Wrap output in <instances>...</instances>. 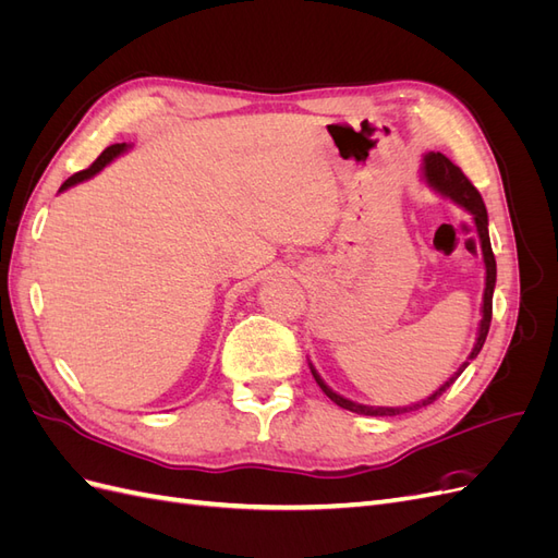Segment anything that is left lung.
Instances as JSON below:
<instances>
[{
	"label": "left lung",
	"instance_id": "left-lung-1",
	"mask_svg": "<svg viewBox=\"0 0 558 558\" xmlns=\"http://www.w3.org/2000/svg\"><path fill=\"white\" fill-rule=\"evenodd\" d=\"M424 170H426V179L430 185H435L437 191L445 193L447 197H451L453 202H459L461 207H465L472 216H475V223H477V232H480V244H482V253H484V265H486V289H484V307H482V324H480V337H477V344L470 353V361L477 356L484 347V340L488 335V326H492V316H494V286H496V258H494V251H492V240H488V216H486V207H484V199L480 195V191L472 185V181L463 174V170L459 165H453L447 156L442 154H428L424 158ZM468 365V361L463 363V367L456 373L449 381H445L437 391L421 400L416 404H410V408H367V404H359V402H351L342 396H337L332 388H328L320 377L312 369V375L316 379V384L320 386V391H324L335 404H340V408L349 410V412H356V414H365V416H396V414H404V412H414L426 408V404L435 402L440 398L447 388L459 379V375L463 373Z\"/></svg>",
	"mask_w": 558,
	"mask_h": 558
}]
</instances>
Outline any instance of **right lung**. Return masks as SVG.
I'll return each instance as SVG.
<instances>
[{"label": "right lung", "instance_id": "right-lung-1", "mask_svg": "<svg viewBox=\"0 0 558 558\" xmlns=\"http://www.w3.org/2000/svg\"><path fill=\"white\" fill-rule=\"evenodd\" d=\"M125 150V144H111V146H107L102 154L97 156V160L90 165V167H86V170H81V172H76V174H72L70 179H66L62 185H60V191H64V189H70V185H74V183H78V181H83V179H90L93 174H97L99 170H102V167L107 165V162H111L118 154H123Z\"/></svg>", "mask_w": 558, "mask_h": 558}]
</instances>
